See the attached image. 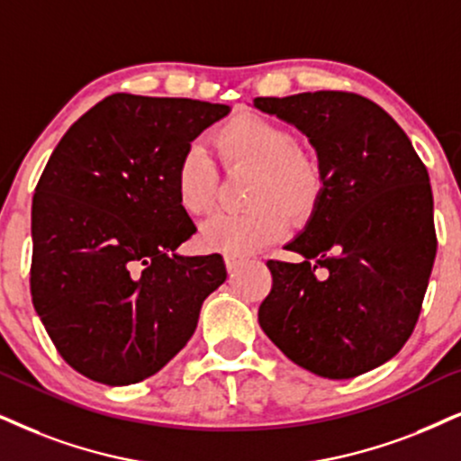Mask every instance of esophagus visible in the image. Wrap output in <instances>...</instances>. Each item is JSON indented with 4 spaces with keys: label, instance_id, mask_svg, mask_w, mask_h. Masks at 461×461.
<instances>
[{
    "label": "esophagus",
    "instance_id": "34e87169",
    "mask_svg": "<svg viewBox=\"0 0 461 461\" xmlns=\"http://www.w3.org/2000/svg\"><path fill=\"white\" fill-rule=\"evenodd\" d=\"M244 261H247V258H242V255H234V253H227L225 255V264H227V270H230L231 274H234L238 267H240Z\"/></svg>",
    "mask_w": 461,
    "mask_h": 461
}]
</instances>
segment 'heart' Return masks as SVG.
Listing matches in <instances>:
<instances>
[{
  "label": "heart",
  "instance_id": "heart-1",
  "mask_svg": "<svg viewBox=\"0 0 461 461\" xmlns=\"http://www.w3.org/2000/svg\"><path fill=\"white\" fill-rule=\"evenodd\" d=\"M227 163L255 167L249 189V208L240 214H214L202 225L200 242L206 249L247 255L276 240L287 230V217L302 221L317 208L323 194L319 163L295 150L294 133L258 114L227 121L217 133ZM174 191L185 212H211L217 195V166L211 150L194 142L174 172Z\"/></svg>",
  "mask_w": 461,
  "mask_h": 461
}]
</instances>
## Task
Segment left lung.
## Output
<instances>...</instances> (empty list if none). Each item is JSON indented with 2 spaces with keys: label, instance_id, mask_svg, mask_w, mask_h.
Returning a JSON list of instances; mask_svg holds the SVG:
<instances>
[{
  "label": "left lung",
  "instance_id": "8db88e82",
  "mask_svg": "<svg viewBox=\"0 0 461 461\" xmlns=\"http://www.w3.org/2000/svg\"><path fill=\"white\" fill-rule=\"evenodd\" d=\"M253 106L300 130L323 194L287 250L267 261L266 336L325 378L378 368L415 330L436 258L434 197L409 136L381 106L345 91L258 97Z\"/></svg>",
  "mask_w": 461,
  "mask_h": 461
}]
</instances>
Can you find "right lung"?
Wrapping results in <instances>:
<instances>
[{
	"label": "right lung",
	"mask_w": 461,
	"mask_h": 461,
	"mask_svg": "<svg viewBox=\"0 0 461 461\" xmlns=\"http://www.w3.org/2000/svg\"><path fill=\"white\" fill-rule=\"evenodd\" d=\"M230 110L114 93L52 150L32 203V298L61 357L91 381L131 385L159 372L225 283L219 253H176L195 225L174 172Z\"/></svg>",
	"instance_id": "right-lung-1"
}]
</instances>
